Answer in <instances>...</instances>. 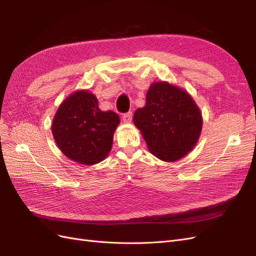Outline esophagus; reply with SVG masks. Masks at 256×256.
Instances as JSON below:
<instances>
[{
    "label": "esophagus",
    "mask_w": 256,
    "mask_h": 256,
    "mask_svg": "<svg viewBox=\"0 0 256 256\" xmlns=\"http://www.w3.org/2000/svg\"><path fill=\"white\" fill-rule=\"evenodd\" d=\"M131 120H132V112L129 111L125 114H122V120L125 122H130Z\"/></svg>",
    "instance_id": "esophagus-1"
}]
</instances>
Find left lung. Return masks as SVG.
Masks as SVG:
<instances>
[{
	"label": "left lung",
	"mask_w": 256,
	"mask_h": 256,
	"mask_svg": "<svg viewBox=\"0 0 256 256\" xmlns=\"http://www.w3.org/2000/svg\"><path fill=\"white\" fill-rule=\"evenodd\" d=\"M134 122L154 157L174 162L194 148L203 118L187 90L161 81L152 83L145 106L134 112Z\"/></svg>",
	"instance_id": "left-lung-1"
}]
</instances>
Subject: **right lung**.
Wrapping results in <instances>:
<instances>
[{
    "mask_svg": "<svg viewBox=\"0 0 256 256\" xmlns=\"http://www.w3.org/2000/svg\"><path fill=\"white\" fill-rule=\"evenodd\" d=\"M113 111L104 112L88 90H76L58 106L51 125L54 141L67 158L84 166L104 160L120 124Z\"/></svg>",
    "mask_w": 256,
    "mask_h": 256,
    "instance_id": "obj_1",
    "label": "right lung"
}]
</instances>
